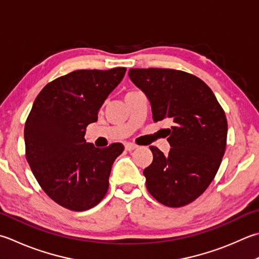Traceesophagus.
<instances>
[{"label":"esophagus","instance_id":"1","mask_svg":"<svg viewBox=\"0 0 259 259\" xmlns=\"http://www.w3.org/2000/svg\"><path fill=\"white\" fill-rule=\"evenodd\" d=\"M137 145H135V144H131V143H125L124 144V148H125V150H128V151H131V150H135L136 148H137Z\"/></svg>","mask_w":259,"mask_h":259}]
</instances>
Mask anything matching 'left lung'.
I'll use <instances>...</instances> for the list:
<instances>
[{
	"mask_svg": "<svg viewBox=\"0 0 259 259\" xmlns=\"http://www.w3.org/2000/svg\"><path fill=\"white\" fill-rule=\"evenodd\" d=\"M129 77L148 98L155 122L167 119L170 150L150 146L144 169L147 190L159 203L180 207L196 200L213 181L227 145L224 109L203 80L168 68H130Z\"/></svg>",
	"mask_w": 259,
	"mask_h": 259,
	"instance_id": "1",
	"label": "left lung"
}]
</instances>
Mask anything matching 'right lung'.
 Wrapping results in <instances>:
<instances>
[{
  "label": "right lung",
  "instance_id": "obj_1",
  "mask_svg": "<svg viewBox=\"0 0 259 259\" xmlns=\"http://www.w3.org/2000/svg\"><path fill=\"white\" fill-rule=\"evenodd\" d=\"M125 70H74L48 83L34 100L24 125L25 157L46 194L66 209L89 210L108 192L112 164L124 147L100 149L84 136Z\"/></svg>",
  "mask_w": 259,
  "mask_h": 259
}]
</instances>
